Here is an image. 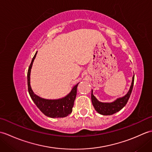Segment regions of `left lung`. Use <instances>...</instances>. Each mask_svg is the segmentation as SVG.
Listing matches in <instances>:
<instances>
[{
    "label": "left lung",
    "instance_id": "8db88e82",
    "mask_svg": "<svg viewBox=\"0 0 152 152\" xmlns=\"http://www.w3.org/2000/svg\"><path fill=\"white\" fill-rule=\"evenodd\" d=\"M134 78L133 76L132 83L130 87V89L129 90L128 93L125 96L121 98H118L112 102H99L97 99L95 98V96L93 94V90L91 91V101L92 104L94 106L95 110L99 114L108 115L114 114L115 113L119 112L124 107L125 104L128 102V100L130 97L131 94L132 90H133V84H134Z\"/></svg>",
    "mask_w": 152,
    "mask_h": 152
}]
</instances>
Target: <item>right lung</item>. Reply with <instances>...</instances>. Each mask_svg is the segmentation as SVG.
I'll return each mask as SVG.
<instances>
[{
    "mask_svg": "<svg viewBox=\"0 0 152 152\" xmlns=\"http://www.w3.org/2000/svg\"><path fill=\"white\" fill-rule=\"evenodd\" d=\"M37 53V52L35 53L33 59H32L31 63L29 67H28L27 72L28 91L31 96V98L34 102V104L37 105V107L39 108L40 110L48 117L52 118L66 117L72 111L74 102L76 96L77 87H78L79 83L73 87L71 91L66 96L59 99H45L35 95L33 90H32L30 85V74L31 68L33 66V61L35 57H36Z\"/></svg>",
    "mask_w": 152,
    "mask_h": 152,
    "instance_id": "right-lung-1",
    "label": "right lung"
}]
</instances>
